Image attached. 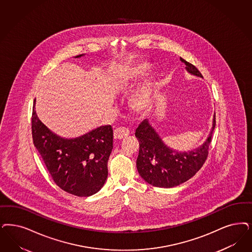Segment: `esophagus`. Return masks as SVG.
I'll return each mask as SVG.
<instances>
[{
    "mask_svg": "<svg viewBox=\"0 0 252 252\" xmlns=\"http://www.w3.org/2000/svg\"><path fill=\"white\" fill-rule=\"evenodd\" d=\"M130 134V131L126 127H118L113 132L114 139H121L127 137Z\"/></svg>",
    "mask_w": 252,
    "mask_h": 252,
    "instance_id": "1",
    "label": "esophagus"
}]
</instances>
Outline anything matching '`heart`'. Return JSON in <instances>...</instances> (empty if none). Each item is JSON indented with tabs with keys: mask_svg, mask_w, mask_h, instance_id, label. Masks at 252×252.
<instances>
[{
	"mask_svg": "<svg viewBox=\"0 0 252 252\" xmlns=\"http://www.w3.org/2000/svg\"><path fill=\"white\" fill-rule=\"evenodd\" d=\"M146 69H147L146 66H140V67H137L136 69H133V70H131L130 73L128 74L127 79L133 78V77L138 76L139 74H142L146 70ZM149 95H150V93H149L148 89H146V90H143L141 92V94L137 97L136 106H137L138 109H143L147 106Z\"/></svg>",
	"mask_w": 252,
	"mask_h": 252,
	"instance_id": "obj_1",
	"label": "heart"
}]
</instances>
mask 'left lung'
I'll return each mask as SVG.
<instances>
[{
	"instance_id": "8db88e82",
	"label": "left lung",
	"mask_w": 252,
	"mask_h": 252,
	"mask_svg": "<svg viewBox=\"0 0 252 252\" xmlns=\"http://www.w3.org/2000/svg\"><path fill=\"white\" fill-rule=\"evenodd\" d=\"M181 61L186 65V69L190 73L202 77L195 66L182 58ZM215 126L216 114H214L212 129L205 143L196 150L181 153L164 144L148 120L141 122L135 133L139 142L137 159L139 175L145 182L161 188H171L187 182L206 162Z\"/></svg>"
}]
</instances>
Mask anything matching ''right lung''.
I'll list each match as a JSON object with an SVG mask.
<instances>
[{
    "mask_svg": "<svg viewBox=\"0 0 252 252\" xmlns=\"http://www.w3.org/2000/svg\"><path fill=\"white\" fill-rule=\"evenodd\" d=\"M34 104L35 99L32 140L54 183L63 191L80 197L97 192L108 177L107 165L113 148L112 126H99L77 139H62L40 121Z\"/></svg>",
    "mask_w": 252,
    "mask_h": 252,
    "instance_id": "obj_1",
    "label": "right lung"
}]
</instances>
